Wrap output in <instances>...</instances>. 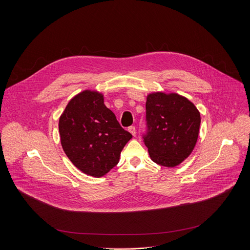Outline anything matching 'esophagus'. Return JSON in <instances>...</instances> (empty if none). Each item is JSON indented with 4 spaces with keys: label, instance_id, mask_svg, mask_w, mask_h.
<instances>
[{
    "label": "esophagus",
    "instance_id": "obj_1",
    "mask_svg": "<svg viewBox=\"0 0 250 250\" xmlns=\"http://www.w3.org/2000/svg\"><path fill=\"white\" fill-rule=\"evenodd\" d=\"M128 131L135 137L136 136V127L135 126H131L128 128Z\"/></svg>",
    "mask_w": 250,
    "mask_h": 250
}]
</instances>
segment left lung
Masks as SVG:
<instances>
[{
	"instance_id": "obj_1",
	"label": "left lung",
	"mask_w": 250,
	"mask_h": 250,
	"mask_svg": "<svg viewBox=\"0 0 250 250\" xmlns=\"http://www.w3.org/2000/svg\"><path fill=\"white\" fill-rule=\"evenodd\" d=\"M147 134L143 137L151 160L174 167L194 149L200 127V112L178 93L152 92L146 98Z\"/></svg>"
}]
</instances>
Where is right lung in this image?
Returning <instances> with one entry per match:
<instances>
[{
	"mask_svg": "<svg viewBox=\"0 0 250 250\" xmlns=\"http://www.w3.org/2000/svg\"><path fill=\"white\" fill-rule=\"evenodd\" d=\"M62 149L72 164L86 175L100 178L119 162L132 135L104 104V95L85 89L75 95L59 120Z\"/></svg>",
	"mask_w": 250,
	"mask_h": 250,
	"instance_id": "obj_1",
	"label": "right lung"
}]
</instances>
